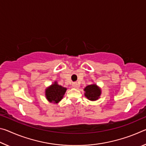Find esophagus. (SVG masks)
Returning <instances> with one entry per match:
<instances>
[{
  "mask_svg": "<svg viewBox=\"0 0 146 146\" xmlns=\"http://www.w3.org/2000/svg\"><path fill=\"white\" fill-rule=\"evenodd\" d=\"M72 86L74 88H78V84L76 82H74L72 84Z\"/></svg>",
  "mask_w": 146,
  "mask_h": 146,
  "instance_id": "obj_1",
  "label": "esophagus"
}]
</instances>
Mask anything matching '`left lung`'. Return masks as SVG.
<instances>
[{"mask_svg": "<svg viewBox=\"0 0 146 146\" xmlns=\"http://www.w3.org/2000/svg\"><path fill=\"white\" fill-rule=\"evenodd\" d=\"M84 91H85V97L91 101H96L99 99L102 93L101 88L96 84L87 86L84 89Z\"/></svg>", "mask_w": 146, "mask_h": 146, "instance_id": "8db88e82", "label": "left lung"}]
</instances>
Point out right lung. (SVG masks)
Returning a JSON list of instances; mask_svg holds the SVG:
<instances>
[{"label":"right lung","instance_id":"1","mask_svg":"<svg viewBox=\"0 0 146 146\" xmlns=\"http://www.w3.org/2000/svg\"><path fill=\"white\" fill-rule=\"evenodd\" d=\"M66 90L67 88L58 84V82L55 81L45 90L46 99L50 103L58 104L63 98Z\"/></svg>","mask_w":146,"mask_h":146}]
</instances>
